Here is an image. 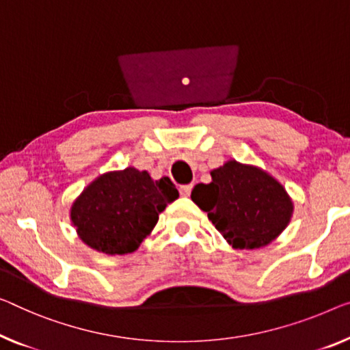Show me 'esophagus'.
Masks as SVG:
<instances>
[{"label": "esophagus", "mask_w": 350, "mask_h": 350, "mask_svg": "<svg viewBox=\"0 0 350 350\" xmlns=\"http://www.w3.org/2000/svg\"><path fill=\"white\" fill-rule=\"evenodd\" d=\"M191 189H193V185L191 184H187V185H180V195L184 196V198H187V196H190V193H191Z\"/></svg>", "instance_id": "1"}]
</instances>
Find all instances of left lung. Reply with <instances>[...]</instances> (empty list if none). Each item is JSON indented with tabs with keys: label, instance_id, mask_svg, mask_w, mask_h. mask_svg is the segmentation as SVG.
<instances>
[{
	"label": "left lung",
	"instance_id": "left-lung-1",
	"mask_svg": "<svg viewBox=\"0 0 350 350\" xmlns=\"http://www.w3.org/2000/svg\"><path fill=\"white\" fill-rule=\"evenodd\" d=\"M211 176V184L193 189L191 200L234 248L264 247L288 226L292 202L267 173L231 160Z\"/></svg>",
	"mask_w": 350,
	"mask_h": 350
}]
</instances>
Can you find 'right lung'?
I'll list each match as a JSON object with an SVG mask.
<instances>
[{
  "instance_id": "1",
  "label": "right lung",
  "mask_w": 350,
  "mask_h": 350,
  "mask_svg": "<svg viewBox=\"0 0 350 350\" xmlns=\"http://www.w3.org/2000/svg\"><path fill=\"white\" fill-rule=\"evenodd\" d=\"M179 198L168 177L127 168L97 177L74 202L70 218L83 242L107 254L132 253L149 236L159 213Z\"/></svg>"
}]
</instances>
